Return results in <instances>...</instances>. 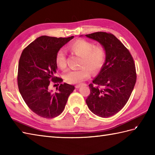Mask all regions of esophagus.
<instances>
[{"mask_svg":"<svg viewBox=\"0 0 155 155\" xmlns=\"http://www.w3.org/2000/svg\"><path fill=\"white\" fill-rule=\"evenodd\" d=\"M81 85H82V84H77V85H76V86H75V88H79V87L81 86Z\"/></svg>","mask_w":155,"mask_h":155,"instance_id":"obj_1","label":"esophagus"}]
</instances>
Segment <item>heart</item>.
<instances>
[{
	"instance_id": "1",
	"label": "heart",
	"mask_w": 155,
	"mask_h": 155,
	"mask_svg": "<svg viewBox=\"0 0 155 155\" xmlns=\"http://www.w3.org/2000/svg\"><path fill=\"white\" fill-rule=\"evenodd\" d=\"M68 48L72 53L81 57L79 66L81 67L77 69H70L66 72L64 78L67 83H79L90 77V71L92 73L97 74L103 68L106 59V52L101 46H95L93 42L78 39L72 42ZM55 62L61 70L67 68V58L63 51L60 50L57 52Z\"/></svg>"
}]
</instances>
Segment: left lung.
I'll return each instance as SVG.
<instances>
[{"label":"left lung","instance_id":"left-lung-1","mask_svg":"<svg viewBox=\"0 0 155 155\" xmlns=\"http://www.w3.org/2000/svg\"><path fill=\"white\" fill-rule=\"evenodd\" d=\"M103 45L106 60L90 84L86 103L91 112L103 118L118 113L130 98L137 81L134 59L129 51L111 33L97 32L85 35Z\"/></svg>","mask_w":155,"mask_h":155}]
</instances>
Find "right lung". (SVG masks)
Listing matches in <instances>:
<instances>
[{
    "label": "right lung",
    "instance_id": "obj_1",
    "mask_svg": "<svg viewBox=\"0 0 155 155\" xmlns=\"http://www.w3.org/2000/svg\"><path fill=\"white\" fill-rule=\"evenodd\" d=\"M73 38L41 36L22 52L17 76L19 92L28 108L41 117L52 118L61 114L74 90L73 85L61 84L62 79L55 76L56 55ZM51 81L60 83L55 93L49 89Z\"/></svg>",
    "mask_w": 155,
    "mask_h": 155
}]
</instances>
